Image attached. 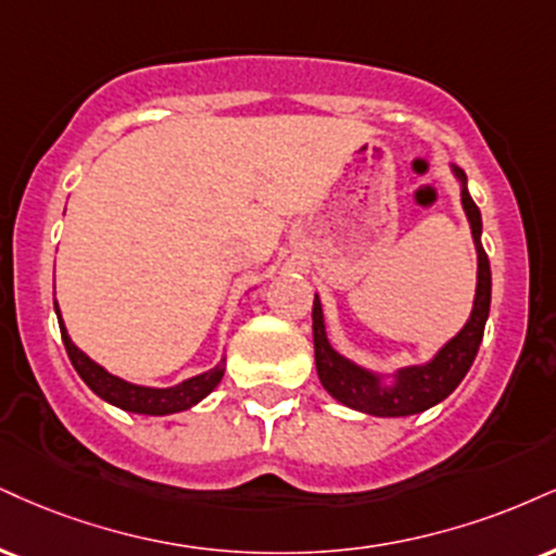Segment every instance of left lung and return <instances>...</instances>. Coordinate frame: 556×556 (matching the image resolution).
Instances as JSON below:
<instances>
[{
    "label": "left lung",
    "instance_id": "1",
    "mask_svg": "<svg viewBox=\"0 0 556 556\" xmlns=\"http://www.w3.org/2000/svg\"><path fill=\"white\" fill-rule=\"evenodd\" d=\"M451 173L458 180L460 206L469 219L473 249H477V290H473L466 324L443 346H438L430 359L396 367L393 372H380L354 363L352 357L333 350L326 333L320 298H313V350H316L318 380L329 391V396L354 412L370 414V417H412V414L427 412L456 391L477 357L486 318H490L492 271L490 258L481 249V212L466 186V173L456 163H451Z\"/></svg>",
    "mask_w": 556,
    "mask_h": 556
}]
</instances>
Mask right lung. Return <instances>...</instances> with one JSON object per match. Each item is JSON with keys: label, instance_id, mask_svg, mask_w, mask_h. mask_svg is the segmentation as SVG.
<instances>
[{"label": "right lung", "instance_id": "right-lung-1", "mask_svg": "<svg viewBox=\"0 0 556 556\" xmlns=\"http://www.w3.org/2000/svg\"><path fill=\"white\" fill-rule=\"evenodd\" d=\"M53 311H56L59 329H62V342L66 346V354H70L72 365H75L77 376L85 380L87 388H90L96 396H100L109 404L118 406V409L131 412V414H147V417H165V414H178L197 406L199 401H204L214 388L219 386V380L225 376V357L219 359L212 370L199 372V376H191L180 380L176 386H139L131 383V380L113 376V372L105 370L103 365H98L90 354H85L79 346L72 342L70 331H66L62 311H59V303H53Z\"/></svg>", "mask_w": 556, "mask_h": 556}]
</instances>
